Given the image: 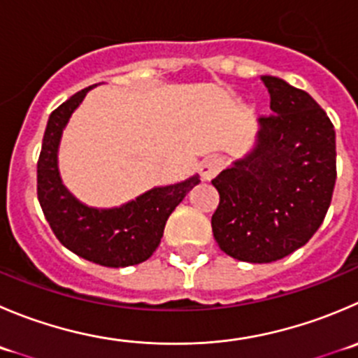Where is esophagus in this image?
Here are the masks:
<instances>
[{
  "instance_id": "34e87169",
  "label": "esophagus",
  "mask_w": 358,
  "mask_h": 358,
  "mask_svg": "<svg viewBox=\"0 0 358 358\" xmlns=\"http://www.w3.org/2000/svg\"><path fill=\"white\" fill-rule=\"evenodd\" d=\"M224 168V161L217 155H210V157L204 159L199 166V171L203 180H211L213 176H217V173Z\"/></svg>"
}]
</instances>
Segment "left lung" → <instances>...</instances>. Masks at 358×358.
I'll return each instance as SVG.
<instances>
[{
    "label": "left lung",
    "instance_id": "left-lung-1",
    "mask_svg": "<svg viewBox=\"0 0 358 358\" xmlns=\"http://www.w3.org/2000/svg\"><path fill=\"white\" fill-rule=\"evenodd\" d=\"M271 115L257 119L255 143L211 180L220 203L211 229L232 259L267 264L306 245L318 231L336 183V133L308 92L260 76Z\"/></svg>",
    "mask_w": 358,
    "mask_h": 358
}]
</instances>
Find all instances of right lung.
<instances>
[{
  "instance_id": "1",
  "label": "right lung",
  "mask_w": 358,
  "mask_h": 358,
  "mask_svg": "<svg viewBox=\"0 0 358 358\" xmlns=\"http://www.w3.org/2000/svg\"><path fill=\"white\" fill-rule=\"evenodd\" d=\"M92 87L73 94L48 117L38 161V201L55 238L73 253L99 266H134L155 252L169 215L201 180L192 175L154 187L113 208L87 206L76 199L59 173V145L69 117Z\"/></svg>"
}]
</instances>
